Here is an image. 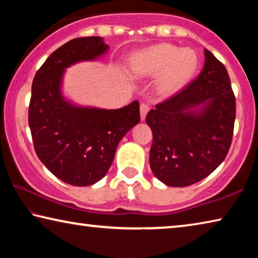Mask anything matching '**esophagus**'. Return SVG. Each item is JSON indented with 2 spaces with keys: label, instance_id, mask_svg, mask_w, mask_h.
<instances>
[{
  "label": "esophagus",
  "instance_id": "1",
  "mask_svg": "<svg viewBox=\"0 0 258 258\" xmlns=\"http://www.w3.org/2000/svg\"><path fill=\"white\" fill-rule=\"evenodd\" d=\"M149 109H150L149 104H147V103H142L141 106H140V115H141L142 120L146 118V116H147L148 111H149Z\"/></svg>",
  "mask_w": 258,
  "mask_h": 258
}]
</instances>
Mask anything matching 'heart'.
<instances>
[{
    "instance_id": "heart-1",
    "label": "heart",
    "mask_w": 258,
    "mask_h": 258,
    "mask_svg": "<svg viewBox=\"0 0 258 258\" xmlns=\"http://www.w3.org/2000/svg\"><path fill=\"white\" fill-rule=\"evenodd\" d=\"M130 67L138 77L159 76L157 89L160 93L171 94L189 82L198 67V56L191 49L161 43L137 52Z\"/></svg>"
}]
</instances>
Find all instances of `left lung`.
<instances>
[{"instance_id": "8db88e82", "label": "left lung", "mask_w": 258, "mask_h": 258, "mask_svg": "<svg viewBox=\"0 0 258 258\" xmlns=\"http://www.w3.org/2000/svg\"><path fill=\"white\" fill-rule=\"evenodd\" d=\"M235 98L224 64L205 49L202 73L146 117L150 167L169 186H187L218 167L232 142Z\"/></svg>"}]
</instances>
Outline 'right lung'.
Here are the masks:
<instances>
[{
    "label": "right lung",
    "instance_id": "add662e5",
    "mask_svg": "<svg viewBox=\"0 0 258 258\" xmlns=\"http://www.w3.org/2000/svg\"><path fill=\"white\" fill-rule=\"evenodd\" d=\"M109 49L99 36L78 37L52 53L34 77L28 124L35 151L61 181L76 186L106 175L124 135L140 121L139 101L120 109L80 107L61 93L64 69Z\"/></svg>",
    "mask_w": 258,
    "mask_h": 258
}]
</instances>
